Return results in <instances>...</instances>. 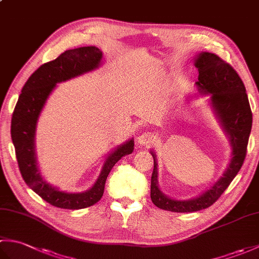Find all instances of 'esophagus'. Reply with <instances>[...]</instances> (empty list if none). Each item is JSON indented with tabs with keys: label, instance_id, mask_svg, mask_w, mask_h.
I'll use <instances>...</instances> for the list:
<instances>
[{
	"label": "esophagus",
	"instance_id": "obj_1",
	"mask_svg": "<svg viewBox=\"0 0 259 259\" xmlns=\"http://www.w3.org/2000/svg\"><path fill=\"white\" fill-rule=\"evenodd\" d=\"M153 141H155V136H153L151 133H144L141 134L138 137V144L142 145V146H148V145H151L153 144Z\"/></svg>",
	"mask_w": 259,
	"mask_h": 259
}]
</instances>
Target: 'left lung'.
Segmentation results:
<instances>
[{"label": "left lung", "mask_w": 259, "mask_h": 259, "mask_svg": "<svg viewBox=\"0 0 259 259\" xmlns=\"http://www.w3.org/2000/svg\"><path fill=\"white\" fill-rule=\"evenodd\" d=\"M198 69L196 84L201 93H210L211 104L228 134L233 146V158L229 166L210 189L190 200H174L159 190L157 184V162L153 157L150 197L155 205L163 210L192 212L210 207L228 188L243 166L251 130L252 114L245 85L235 69L213 53L202 52L195 62Z\"/></svg>", "instance_id": "8db88e82"}]
</instances>
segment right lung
Returning a JSON list of instances; mask_svg holds the SVG:
<instances>
[{
    "label": "right lung",
    "instance_id": "1",
    "mask_svg": "<svg viewBox=\"0 0 259 259\" xmlns=\"http://www.w3.org/2000/svg\"><path fill=\"white\" fill-rule=\"evenodd\" d=\"M102 52L96 47L64 51L53 61L42 64L22 88L11 121V137L20 172L26 185L50 205L63 209H82L101 199L109 172L121 158L134 151V140L118 147L106 162L95 185L85 192L68 194L47 184L38 171L34 153V135L38 115L57 83L98 68Z\"/></svg>",
    "mask_w": 259,
    "mask_h": 259
}]
</instances>
